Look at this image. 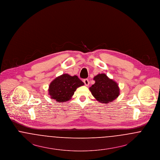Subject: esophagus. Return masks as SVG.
<instances>
[{
    "label": "esophagus",
    "mask_w": 160,
    "mask_h": 160,
    "mask_svg": "<svg viewBox=\"0 0 160 160\" xmlns=\"http://www.w3.org/2000/svg\"><path fill=\"white\" fill-rule=\"evenodd\" d=\"M83 82L84 83V84H85L86 86H88V85L89 84V80H88V79H87V78L84 79Z\"/></svg>",
    "instance_id": "esophagus-1"
}]
</instances>
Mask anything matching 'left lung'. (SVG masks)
<instances>
[{
    "label": "left lung",
    "mask_w": 160,
    "mask_h": 160,
    "mask_svg": "<svg viewBox=\"0 0 160 160\" xmlns=\"http://www.w3.org/2000/svg\"><path fill=\"white\" fill-rule=\"evenodd\" d=\"M95 83L89 88L92 95L101 103L108 104L116 99L119 95L118 84L110 79L105 74L94 77Z\"/></svg>",
    "instance_id": "obj_1"
}]
</instances>
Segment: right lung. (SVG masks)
<instances>
[{"instance_id":"obj_1","label":"right lung","mask_w":160,"mask_h":160,"mask_svg":"<svg viewBox=\"0 0 160 160\" xmlns=\"http://www.w3.org/2000/svg\"><path fill=\"white\" fill-rule=\"evenodd\" d=\"M84 83L77 76H71L67 74L58 77L49 86L48 93L51 98L57 102H63L71 99L77 88Z\"/></svg>"}]
</instances>
